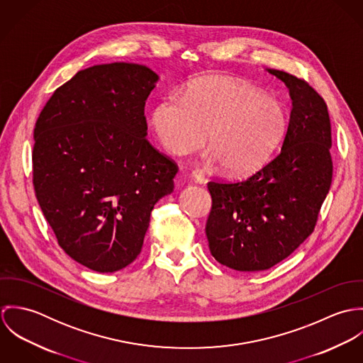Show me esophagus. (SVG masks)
<instances>
[{
	"label": "esophagus",
	"mask_w": 363,
	"mask_h": 363,
	"mask_svg": "<svg viewBox=\"0 0 363 363\" xmlns=\"http://www.w3.org/2000/svg\"><path fill=\"white\" fill-rule=\"evenodd\" d=\"M191 179H193L194 183H197V184H203L204 180H206L203 172H200V170H193V172H191Z\"/></svg>",
	"instance_id": "obj_1"
}]
</instances>
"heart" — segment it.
<instances>
[{
	"label": "heart",
	"mask_w": 363,
	"mask_h": 363,
	"mask_svg": "<svg viewBox=\"0 0 363 363\" xmlns=\"http://www.w3.org/2000/svg\"><path fill=\"white\" fill-rule=\"evenodd\" d=\"M160 144L173 155L190 154L206 144L209 163L225 173L250 176L281 150L291 113L259 86L225 75L193 81L183 95L163 98L152 111Z\"/></svg>",
	"instance_id": "obj_1"
}]
</instances>
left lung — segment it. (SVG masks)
<instances>
[{
	"label": "left lung",
	"instance_id": "obj_1",
	"mask_svg": "<svg viewBox=\"0 0 363 363\" xmlns=\"http://www.w3.org/2000/svg\"><path fill=\"white\" fill-rule=\"evenodd\" d=\"M267 71L286 85L292 99L281 154L246 180L208 183L211 255L245 272L271 268L309 238L333 179L327 104L303 79Z\"/></svg>",
	"mask_w": 363,
	"mask_h": 363
}]
</instances>
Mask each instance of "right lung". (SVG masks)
I'll return each instance as SVG.
<instances>
[{"label":"right lung","mask_w":363,"mask_h":363,"mask_svg":"<svg viewBox=\"0 0 363 363\" xmlns=\"http://www.w3.org/2000/svg\"><path fill=\"white\" fill-rule=\"evenodd\" d=\"M159 77L140 64L78 71L35 127L33 186L60 247L98 272L140 255L156 203L177 166L147 140L145 101Z\"/></svg>","instance_id":"obj_1"}]
</instances>
